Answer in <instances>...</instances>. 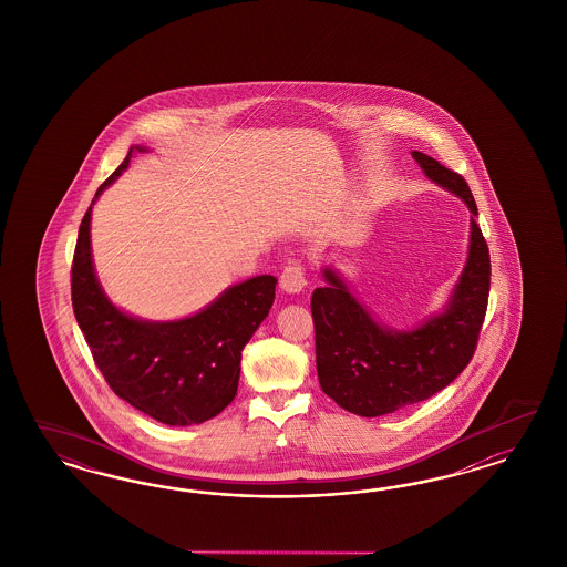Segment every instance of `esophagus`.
I'll return each mask as SVG.
<instances>
[{"label": "esophagus", "instance_id": "esophagus-1", "mask_svg": "<svg viewBox=\"0 0 567 567\" xmlns=\"http://www.w3.org/2000/svg\"><path fill=\"white\" fill-rule=\"evenodd\" d=\"M306 268L299 261H292L280 276V287L287 292H301L306 289Z\"/></svg>", "mask_w": 567, "mask_h": 567}]
</instances>
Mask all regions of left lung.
I'll return each instance as SVG.
<instances>
[{
    "mask_svg": "<svg viewBox=\"0 0 567 567\" xmlns=\"http://www.w3.org/2000/svg\"><path fill=\"white\" fill-rule=\"evenodd\" d=\"M412 155L430 181L470 207V249L445 309L412 330L378 324L341 276L328 266L322 270L327 285L311 295L318 380L337 405L363 417L420 403L460 377L476 351L488 306L491 256L472 190L462 174L434 157Z\"/></svg>",
    "mask_w": 567,
    "mask_h": 567,
    "instance_id": "obj_1",
    "label": "left lung"
}]
</instances>
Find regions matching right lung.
<instances>
[{
  "label": "right lung",
  "instance_id": "obj_1",
  "mask_svg": "<svg viewBox=\"0 0 567 567\" xmlns=\"http://www.w3.org/2000/svg\"><path fill=\"white\" fill-rule=\"evenodd\" d=\"M121 166L95 199L128 168ZM93 199V204H95ZM72 259V309L95 365L116 395L168 426L212 420L237 395L240 351L275 303V276H254L195 316L172 322L138 320L116 308L100 287L91 258V207Z\"/></svg>",
  "mask_w": 567,
  "mask_h": 567
}]
</instances>
